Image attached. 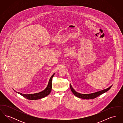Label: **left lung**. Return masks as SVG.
I'll list each match as a JSON object with an SVG mask.
<instances>
[{"instance_id": "8db88e82", "label": "left lung", "mask_w": 123, "mask_h": 123, "mask_svg": "<svg viewBox=\"0 0 123 123\" xmlns=\"http://www.w3.org/2000/svg\"><path fill=\"white\" fill-rule=\"evenodd\" d=\"M111 86L109 88H106V89H104V90L100 91L99 92H95L94 93L90 94H82L76 92V91L72 87L71 85L70 84V89H71V90L72 92L73 93V94H74L76 96L78 97V98L86 99H94V98H96L97 97L99 96L100 95H101V94H103L106 92H107L108 90H109L111 88Z\"/></svg>"}]
</instances>
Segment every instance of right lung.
Segmentation results:
<instances>
[{
  "label": "right lung",
  "mask_w": 123,
  "mask_h": 123,
  "mask_svg": "<svg viewBox=\"0 0 123 123\" xmlns=\"http://www.w3.org/2000/svg\"><path fill=\"white\" fill-rule=\"evenodd\" d=\"M54 74L50 78L48 84L46 88L44 90L41 91V92L38 93L30 94H22L20 93H18L21 94V95H22L24 98L28 99L33 100V99H38L43 98L50 94L52 90V78H53V76H54Z\"/></svg>",
  "instance_id": "right-lung-1"
}]
</instances>
